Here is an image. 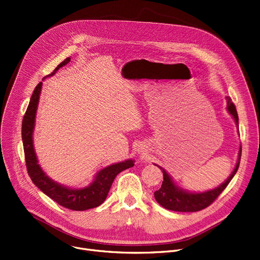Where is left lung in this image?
<instances>
[{"instance_id":"1","label":"left lung","mask_w":260,"mask_h":260,"mask_svg":"<svg viewBox=\"0 0 260 260\" xmlns=\"http://www.w3.org/2000/svg\"><path fill=\"white\" fill-rule=\"evenodd\" d=\"M227 109H228V112L233 116L236 126L238 127L237 111H236L235 105L232 103L231 99L229 96H227ZM241 156H242V147L239 148L238 159H237L235 169L224 183H222L214 189L204 191V192H199V193L188 192L183 190L180 187H178L172 180L170 175L166 172V170L161 167L156 166L164 173V181H162L161 187L154 192L156 201L162 207L169 210L180 211V212H194V211H200L208 207L211 203H213L214 200L221 194V192L227 187L229 182L232 180V178L234 177V175L238 170L239 162H241Z\"/></svg>"}]
</instances>
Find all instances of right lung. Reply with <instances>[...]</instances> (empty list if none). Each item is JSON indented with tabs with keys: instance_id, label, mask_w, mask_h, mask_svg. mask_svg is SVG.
Listing matches in <instances>:
<instances>
[{
	"instance_id": "1",
	"label": "right lung",
	"mask_w": 260,
	"mask_h": 260,
	"mask_svg": "<svg viewBox=\"0 0 260 260\" xmlns=\"http://www.w3.org/2000/svg\"><path fill=\"white\" fill-rule=\"evenodd\" d=\"M70 61V57L64 59V61L59 64L53 71V73L47 75L45 78L53 76L59 69L68 64ZM42 85L43 82H39L36 85L23 118L22 138L28 174L32 182L39 189L62 207L77 211H83L86 209L98 207L105 201L116 175L126 169L132 168L134 166V160L128 159V160L111 165L101 170L96 174L93 182L89 186L81 189L69 188L53 181L51 178H49L45 174L42 168L39 167L33 147L32 134L35 125V115L39 101V94H41L42 90Z\"/></svg>"
}]
</instances>
